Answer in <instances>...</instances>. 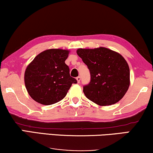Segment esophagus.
<instances>
[{"instance_id":"34e87169","label":"esophagus","mask_w":153,"mask_h":153,"mask_svg":"<svg viewBox=\"0 0 153 153\" xmlns=\"http://www.w3.org/2000/svg\"><path fill=\"white\" fill-rule=\"evenodd\" d=\"M76 80H77V82L78 83H80V81H81V77L80 76H77L76 77Z\"/></svg>"}]
</instances>
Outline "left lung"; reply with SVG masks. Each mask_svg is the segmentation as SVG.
Returning <instances> with one entry per match:
<instances>
[{
  "label": "left lung",
  "mask_w": 153,
  "mask_h": 153,
  "mask_svg": "<svg viewBox=\"0 0 153 153\" xmlns=\"http://www.w3.org/2000/svg\"><path fill=\"white\" fill-rule=\"evenodd\" d=\"M91 74V81L83 86L88 99L101 106L116 104L122 99L129 86V68L120 54L104 47L79 49Z\"/></svg>",
  "instance_id": "left-lung-1"
}]
</instances>
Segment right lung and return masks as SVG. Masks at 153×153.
<instances>
[{
	"mask_svg": "<svg viewBox=\"0 0 153 153\" xmlns=\"http://www.w3.org/2000/svg\"><path fill=\"white\" fill-rule=\"evenodd\" d=\"M68 54L67 50H46L27 67L25 85L35 101L45 105L55 104L65 97L72 83H77L65 62Z\"/></svg>",
	"mask_w": 153,
	"mask_h": 153,
	"instance_id": "right-lung-1",
	"label": "right lung"
}]
</instances>
